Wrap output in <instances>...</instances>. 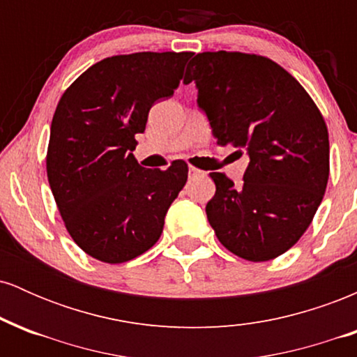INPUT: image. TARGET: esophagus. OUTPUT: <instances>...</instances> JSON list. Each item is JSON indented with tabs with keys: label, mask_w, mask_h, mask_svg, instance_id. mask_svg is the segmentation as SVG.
I'll return each instance as SVG.
<instances>
[{
	"label": "esophagus",
	"mask_w": 357,
	"mask_h": 357,
	"mask_svg": "<svg viewBox=\"0 0 357 357\" xmlns=\"http://www.w3.org/2000/svg\"><path fill=\"white\" fill-rule=\"evenodd\" d=\"M195 176H204V171L198 169V167L190 166V178H195Z\"/></svg>",
	"instance_id": "1"
}]
</instances>
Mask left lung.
Returning a JSON list of instances; mask_svg holds the SVG:
<instances>
[{"label": "left lung", "mask_w": 357, "mask_h": 357, "mask_svg": "<svg viewBox=\"0 0 357 357\" xmlns=\"http://www.w3.org/2000/svg\"><path fill=\"white\" fill-rule=\"evenodd\" d=\"M198 105L220 146L248 154L243 183L210 173L206 216L220 243L248 261L292 248L321 204L329 179V134L309 93L267 56L203 52L190 61Z\"/></svg>", "instance_id": "8db88e82"}]
</instances>
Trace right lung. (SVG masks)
<instances>
[{"instance_id":"1","label":"right lung","mask_w":357,"mask_h":357,"mask_svg":"<svg viewBox=\"0 0 357 357\" xmlns=\"http://www.w3.org/2000/svg\"><path fill=\"white\" fill-rule=\"evenodd\" d=\"M191 52H139L97 61L63 92L50 127L47 176L65 228L105 264H124L159 240L186 184L181 159L166 171L134 158L149 109L178 89Z\"/></svg>"}]
</instances>
